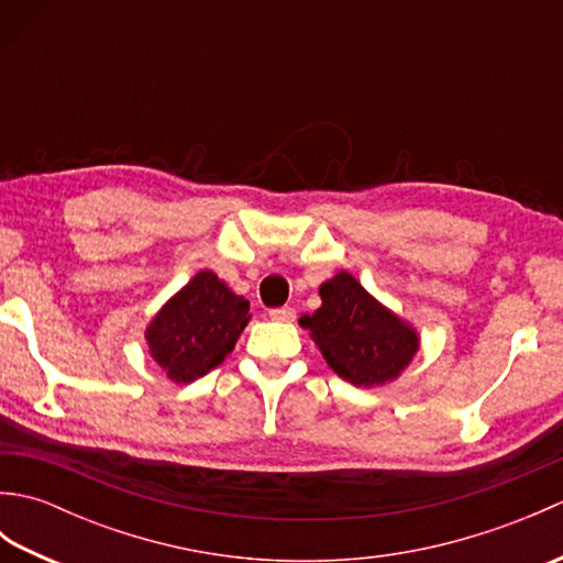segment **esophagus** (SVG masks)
<instances>
[{"mask_svg":"<svg viewBox=\"0 0 563 563\" xmlns=\"http://www.w3.org/2000/svg\"><path fill=\"white\" fill-rule=\"evenodd\" d=\"M268 317L275 319V321H295L297 314H295L292 307H275V309H271Z\"/></svg>","mask_w":563,"mask_h":563,"instance_id":"34e87169","label":"esophagus"}]
</instances>
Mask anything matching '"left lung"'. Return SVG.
<instances>
[{
  "instance_id": "8db88e82",
  "label": "left lung",
  "mask_w": 563,
  "mask_h": 563,
  "mask_svg": "<svg viewBox=\"0 0 563 563\" xmlns=\"http://www.w3.org/2000/svg\"><path fill=\"white\" fill-rule=\"evenodd\" d=\"M319 292L321 307L300 324L312 331L333 373L355 387H373L409 365L418 351L416 331L375 302L351 273H339Z\"/></svg>"
}]
</instances>
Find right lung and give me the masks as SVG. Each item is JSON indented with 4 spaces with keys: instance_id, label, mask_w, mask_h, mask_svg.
Returning <instances> with one entry per match:
<instances>
[{
    "instance_id": "1",
    "label": "right lung",
    "mask_w": 563,
    "mask_h": 563,
    "mask_svg": "<svg viewBox=\"0 0 563 563\" xmlns=\"http://www.w3.org/2000/svg\"><path fill=\"white\" fill-rule=\"evenodd\" d=\"M249 321V300L200 271L147 329L152 357L174 382H194L230 355Z\"/></svg>"
}]
</instances>
